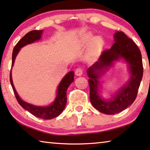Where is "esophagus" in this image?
Instances as JSON below:
<instances>
[{
    "mask_svg": "<svg viewBox=\"0 0 150 150\" xmlns=\"http://www.w3.org/2000/svg\"><path fill=\"white\" fill-rule=\"evenodd\" d=\"M83 73V69L81 67H79L76 69L75 70V74L77 76H81Z\"/></svg>",
    "mask_w": 150,
    "mask_h": 150,
    "instance_id": "obj_1",
    "label": "esophagus"
}]
</instances>
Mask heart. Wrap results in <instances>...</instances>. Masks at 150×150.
Returning a JSON list of instances; mask_svg holds the SVG:
<instances>
[{"instance_id":"heart-1","label":"heart","mask_w":150,"mask_h":150,"mask_svg":"<svg viewBox=\"0 0 150 150\" xmlns=\"http://www.w3.org/2000/svg\"><path fill=\"white\" fill-rule=\"evenodd\" d=\"M88 39L89 41H90V40H91V38L90 36H89L88 38ZM102 46H103V40L101 38H95L94 40H93V50H94L96 52H98L100 49L102 48Z\"/></svg>"}]
</instances>
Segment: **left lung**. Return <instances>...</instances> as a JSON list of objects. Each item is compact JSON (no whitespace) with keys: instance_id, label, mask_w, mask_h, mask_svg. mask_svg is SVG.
Returning <instances> with one entry per match:
<instances>
[{"instance_id":"1","label":"left lung","mask_w":150,"mask_h":150,"mask_svg":"<svg viewBox=\"0 0 150 150\" xmlns=\"http://www.w3.org/2000/svg\"><path fill=\"white\" fill-rule=\"evenodd\" d=\"M114 38L115 42L112 46L104 50L98 61L88 70L91 103L96 109L106 115H115L133 103L137 96L144 72L142 54L135 42L121 31L116 32ZM120 57L129 64L132 77L128 83L119 92L113 100L106 101L101 99L98 94L99 73L102 68L110 66L114 61Z\"/></svg>"}]
</instances>
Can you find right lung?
Returning a JSON list of instances; mask_svg holds the SVG:
<instances>
[{"mask_svg": "<svg viewBox=\"0 0 150 150\" xmlns=\"http://www.w3.org/2000/svg\"><path fill=\"white\" fill-rule=\"evenodd\" d=\"M42 30H32L24 35L22 38L17 42V44L13 48L12 54V67L15 57L20 50V48L27 45V44L32 43V42L40 40L42 33ZM74 81V71H70L68 73L60 83L57 89V96L54 102L48 106H35L32 104H28L22 100L18 96L17 93L14 88L13 83L12 76H11V69L10 73V82L12 86V88L14 91L15 98L17 100L18 103L23 107L26 110L30 112L33 116L42 119L49 120L52 119L54 118L57 117L63 111L65 105L67 104V90L69 88V85Z\"/></svg>", "mask_w": 150, "mask_h": 150, "instance_id": "right-lung-1", "label": "right lung"}]
</instances>
